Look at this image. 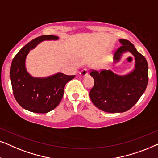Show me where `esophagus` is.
I'll use <instances>...</instances> for the list:
<instances>
[{
	"label": "esophagus",
	"mask_w": 158,
	"mask_h": 158,
	"mask_svg": "<svg viewBox=\"0 0 158 158\" xmlns=\"http://www.w3.org/2000/svg\"><path fill=\"white\" fill-rule=\"evenodd\" d=\"M87 74H88V70L87 69H83V70L80 72L81 77H85V76H87Z\"/></svg>",
	"instance_id": "obj_1"
}]
</instances>
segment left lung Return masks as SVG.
I'll return each mask as SVG.
<instances>
[{
	"instance_id": "obj_1",
	"label": "left lung",
	"mask_w": 158,
	"mask_h": 158,
	"mask_svg": "<svg viewBox=\"0 0 158 158\" xmlns=\"http://www.w3.org/2000/svg\"><path fill=\"white\" fill-rule=\"evenodd\" d=\"M121 46L116 50L113 64L120 62L124 53L134 57V68L120 75L111 70L92 71L94 85L89 92L92 103L107 113H123L131 108L146 89L148 83V64L146 58L127 40L120 39Z\"/></svg>"
}]
</instances>
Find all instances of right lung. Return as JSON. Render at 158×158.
I'll return each instance as SVG.
<instances>
[{
  "mask_svg": "<svg viewBox=\"0 0 158 158\" xmlns=\"http://www.w3.org/2000/svg\"><path fill=\"white\" fill-rule=\"evenodd\" d=\"M54 35H43L27 43L11 63L10 78L13 93L17 102L25 110L47 113L58 106L64 95L66 84L75 77L61 72L46 77H32L27 70L26 58L31 50L45 40H58Z\"/></svg>",
  "mask_w": 158,
  "mask_h": 158,
  "instance_id": "add662e5",
  "label": "right lung"
}]
</instances>
